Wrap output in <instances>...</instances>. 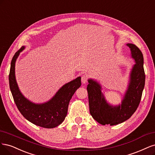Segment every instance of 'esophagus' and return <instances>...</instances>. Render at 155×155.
<instances>
[{
	"instance_id": "esophagus-1",
	"label": "esophagus",
	"mask_w": 155,
	"mask_h": 155,
	"mask_svg": "<svg viewBox=\"0 0 155 155\" xmlns=\"http://www.w3.org/2000/svg\"><path fill=\"white\" fill-rule=\"evenodd\" d=\"M81 81L82 82V84H86L87 82V77L86 75H82V78H81Z\"/></svg>"
}]
</instances>
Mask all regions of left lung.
I'll list each match as a JSON object with an SVG mask.
<instances>
[{
  "mask_svg": "<svg viewBox=\"0 0 155 155\" xmlns=\"http://www.w3.org/2000/svg\"><path fill=\"white\" fill-rule=\"evenodd\" d=\"M126 45L130 48L131 57L135 64L129 74L127 88L121 104L113 106L108 103L102 92L101 84L94 79H88L89 112L97 122L104 126H114L127 120L135 112L141 100L146 79L143 54L134 44L128 43Z\"/></svg>",
  "mask_w": 155,
  "mask_h": 155,
  "instance_id": "left-lung-1",
  "label": "left lung"
}]
</instances>
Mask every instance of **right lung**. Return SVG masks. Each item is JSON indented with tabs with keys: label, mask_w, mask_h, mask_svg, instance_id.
Returning <instances> with one entry per match:
<instances>
[{
	"label": "right lung",
	"mask_w": 155,
	"mask_h": 155,
	"mask_svg": "<svg viewBox=\"0 0 155 155\" xmlns=\"http://www.w3.org/2000/svg\"><path fill=\"white\" fill-rule=\"evenodd\" d=\"M24 49L25 46H22L15 53L11 62L9 83L15 103L23 117L32 124L44 128L57 127L67 115L69 101L81 86V77H78L64 84L48 102L34 103L23 95L15 78V62L20 53Z\"/></svg>",
	"instance_id": "obj_1"
}]
</instances>
